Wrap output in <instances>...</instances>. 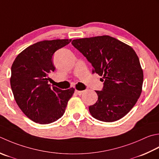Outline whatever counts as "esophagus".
Instances as JSON below:
<instances>
[{
    "label": "esophagus",
    "instance_id": "34e87169",
    "mask_svg": "<svg viewBox=\"0 0 159 159\" xmlns=\"http://www.w3.org/2000/svg\"><path fill=\"white\" fill-rule=\"evenodd\" d=\"M75 92L77 94H79V95H81V94H83L84 91H79V90H77V89H76V90H75Z\"/></svg>",
    "mask_w": 159,
    "mask_h": 159
}]
</instances>
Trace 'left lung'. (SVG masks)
<instances>
[{"label":"left lung","instance_id":"1","mask_svg":"<svg viewBox=\"0 0 159 159\" xmlns=\"http://www.w3.org/2000/svg\"><path fill=\"white\" fill-rule=\"evenodd\" d=\"M74 45L102 76L103 88L96 91L98 101L89 107L98 120L114 122L132 110L142 92L143 72L132 47L110 36L74 39Z\"/></svg>","mask_w":159,"mask_h":159}]
</instances>
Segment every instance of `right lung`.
I'll return each instance as SVG.
<instances>
[{
	"label": "right lung",
	"mask_w": 159,
	"mask_h": 159,
	"mask_svg": "<svg viewBox=\"0 0 159 159\" xmlns=\"http://www.w3.org/2000/svg\"><path fill=\"white\" fill-rule=\"evenodd\" d=\"M71 39L43 40L21 52L11 65L10 85L22 111L34 122L49 124L63 116L74 93L71 88L62 90L48 84L49 74L56 69L52 56Z\"/></svg>",
	"instance_id": "obj_1"
}]
</instances>
